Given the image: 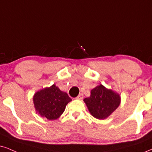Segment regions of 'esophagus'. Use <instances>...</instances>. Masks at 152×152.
<instances>
[{
  "instance_id": "obj_1",
  "label": "esophagus",
  "mask_w": 152,
  "mask_h": 152,
  "mask_svg": "<svg viewBox=\"0 0 152 152\" xmlns=\"http://www.w3.org/2000/svg\"><path fill=\"white\" fill-rule=\"evenodd\" d=\"M76 98H77L78 99H82L83 98V95L82 93H80L79 95L77 96V97H76Z\"/></svg>"
}]
</instances>
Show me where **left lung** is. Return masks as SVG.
Masks as SVG:
<instances>
[{"label":"left lung","mask_w":152,"mask_h":152,"mask_svg":"<svg viewBox=\"0 0 152 152\" xmlns=\"http://www.w3.org/2000/svg\"><path fill=\"white\" fill-rule=\"evenodd\" d=\"M90 113L96 118L104 119L120 104V96L99 85L91 90L90 97L84 99Z\"/></svg>","instance_id":"1"}]
</instances>
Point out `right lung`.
<instances>
[{"label": "right lung", "instance_id": "add662e5", "mask_svg": "<svg viewBox=\"0 0 152 152\" xmlns=\"http://www.w3.org/2000/svg\"><path fill=\"white\" fill-rule=\"evenodd\" d=\"M33 99L36 111L48 120L58 118L64 112L67 104L72 101L69 95L61 91L55 84L37 92Z\"/></svg>", "mask_w": 152, "mask_h": 152}]
</instances>
